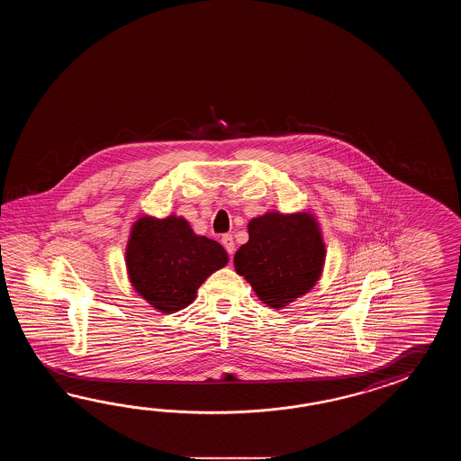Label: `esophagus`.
Listing matches in <instances>:
<instances>
[{
	"instance_id": "34e87169",
	"label": "esophagus",
	"mask_w": 461,
	"mask_h": 461,
	"mask_svg": "<svg viewBox=\"0 0 461 461\" xmlns=\"http://www.w3.org/2000/svg\"><path fill=\"white\" fill-rule=\"evenodd\" d=\"M221 242H222V245H224V249H226L227 254H229V255L234 254L235 244H234V237H232V235H230V234L222 235V239H221Z\"/></svg>"
}]
</instances>
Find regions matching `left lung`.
<instances>
[{
    "label": "left lung",
    "mask_w": 461,
    "mask_h": 461,
    "mask_svg": "<svg viewBox=\"0 0 461 461\" xmlns=\"http://www.w3.org/2000/svg\"><path fill=\"white\" fill-rule=\"evenodd\" d=\"M324 244L310 214L268 212L249 222V242L234 257L237 274L272 308H284L318 280Z\"/></svg>",
    "instance_id": "obj_1"
}]
</instances>
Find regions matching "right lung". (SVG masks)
<instances>
[{
    "mask_svg": "<svg viewBox=\"0 0 461 461\" xmlns=\"http://www.w3.org/2000/svg\"><path fill=\"white\" fill-rule=\"evenodd\" d=\"M227 260L222 245L194 234L183 217H141L128 240L130 280L163 313L191 303L201 284Z\"/></svg>",
    "mask_w": 461,
    "mask_h": 461,
    "instance_id": "obj_1",
    "label": "right lung"
}]
</instances>
